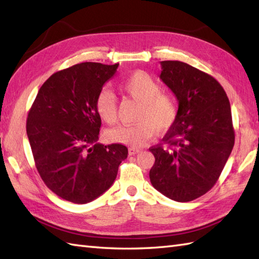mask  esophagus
<instances>
[{"label":"esophagus","instance_id":"obj_1","mask_svg":"<svg viewBox=\"0 0 259 259\" xmlns=\"http://www.w3.org/2000/svg\"><path fill=\"white\" fill-rule=\"evenodd\" d=\"M128 151H129V155H130V156H133V155H136V153H138L140 150H139V149H137V148L130 147Z\"/></svg>","mask_w":259,"mask_h":259}]
</instances>
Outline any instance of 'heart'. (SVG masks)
<instances>
[{
    "instance_id": "1",
    "label": "heart",
    "mask_w": 259,
    "mask_h": 259,
    "mask_svg": "<svg viewBox=\"0 0 259 259\" xmlns=\"http://www.w3.org/2000/svg\"><path fill=\"white\" fill-rule=\"evenodd\" d=\"M126 95L141 102L137 114L138 122L122 124L107 131V138L112 142L131 147H141L155 136L171 126L178 115V106L172 96L161 92V85L145 71H136L120 83ZM97 114L103 122L112 124L117 120V100L113 93L102 89L95 101Z\"/></svg>"
}]
</instances>
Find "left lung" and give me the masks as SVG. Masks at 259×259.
Masks as SVG:
<instances>
[{
  "label": "left lung",
  "instance_id": "obj_1",
  "mask_svg": "<svg viewBox=\"0 0 259 259\" xmlns=\"http://www.w3.org/2000/svg\"><path fill=\"white\" fill-rule=\"evenodd\" d=\"M160 79L178 100V115L150 148L152 186L170 199L187 202L205 195L221 176L235 144L232 110L219 82L180 61H161Z\"/></svg>",
  "mask_w": 259,
  "mask_h": 259
}]
</instances>
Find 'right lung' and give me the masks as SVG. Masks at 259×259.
<instances>
[{
	"label": "right lung",
	"instance_id": "add662e5",
	"mask_svg": "<svg viewBox=\"0 0 259 259\" xmlns=\"http://www.w3.org/2000/svg\"><path fill=\"white\" fill-rule=\"evenodd\" d=\"M83 62L53 73L38 90L26 120V134L42 180L54 194L87 203L112 186L128 148L99 144L98 93L118 69Z\"/></svg>",
	"mask_w": 259,
	"mask_h": 259
}]
</instances>
